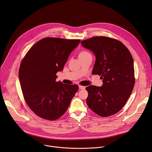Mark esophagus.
I'll use <instances>...</instances> for the list:
<instances>
[{
    "label": "esophagus",
    "instance_id": "34e87169",
    "mask_svg": "<svg viewBox=\"0 0 152 152\" xmlns=\"http://www.w3.org/2000/svg\"><path fill=\"white\" fill-rule=\"evenodd\" d=\"M79 88L80 90H85V86H82V85H79Z\"/></svg>",
    "mask_w": 152,
    "mask_h": 152
}]
</instances>
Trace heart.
I'll list each match as a JSON object with an SVG mask.
<instances>
[{
	"label": "heart",
	"mask_w": 152,
	"mask_h": 152,
	"mask_svg": "<svg viewBox=\"0 0 152 152\" xmlns=\"http://www.w3.org/2000/svg\"><path fill=\"white\" fill-rule=\"evenodd\" d=\"M91 55L89 52H86V51H85V50H83V51H81L79 54V58H83V57H85L87 55Z\"/></svg>",
	"instance_id": "heart-1"
}]
</instances>
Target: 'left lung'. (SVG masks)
I'll list each match as a JSON object with an SVG mask.
<instances>
[{"mask_svg":"<svg viewBox=\"0 0 152 152\" xmlns=\"http://www.w3.org/2000/svg\"><path fill=\"white\" fill-rule=\"evenodd\" d=\"M81 44L96 56L93 75L103 79L102 86L86 88V104L101 117L114 115L122 109L134 88L132 56L121 42L109 37H94L82 41Z\"/></svg>","mask_w":152,"mask_h":152,"instance_id":"left-lung-1","label":"left lung"}]
</instances>
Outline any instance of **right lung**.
I'll return each mask as SVG.
<instances>
[{"instance_id":"right-lung-1","label":"right lung","mask_w":152,"mask_h":152,"mask_svg":"<svg viewBox=\"0 0 152 152\" xmlns=\"http://www.w3.org/2000/svg\"><path fill=\"white\" fill-rule=\"evenodd\" d=\"M80 39L43 38L32 46L20 64L19 81L25 100L39 117L55 120L67 110L77 85L56 82L71 52Z\"/></svg>"}]
</instances>
